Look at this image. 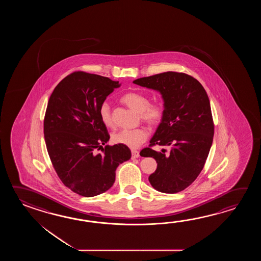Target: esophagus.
Masks as SVG:
<instances>
[{"mask_svg": "<svg viewBox=\"0 0 261 261\" xmlns=\"http://www.w3.org/2000/svg\"><path fill=\"white\" fill-rule=\"evenodd\" d=\"M139 155H140L139 151H137V150H132V156H133V159H136V158H138Z\"/></svg>", "mask_w": 261, "mask_h": 261, "instance_id": "1", "label": "esophagus"}]
</instances>
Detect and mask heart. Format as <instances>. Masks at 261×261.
<instances>
[{"label":"heart","instance_id":"b5f03b06","mask_svg":"<svg viewBox=\"0 0 261 261\" xmlns=\"http://www.w3.org/2000/svg\"><path fill=\"white\" fill-rule=\"evenodd\" d=\"M120 100L125 105L140 113L141 119L150 127H155L162 121L164 117V106L161 101L149 102V98L146 94L140 91H128L123 94ZM99 117L100 122L106 128L114 127L109 106L105 102L100 106ZM147 138V133L144 128L133 129H120L113 133L112 141L117 144H122L129 148H137Z\"/></svg>","mask_w":261,"mask_h":261}]
</instances>
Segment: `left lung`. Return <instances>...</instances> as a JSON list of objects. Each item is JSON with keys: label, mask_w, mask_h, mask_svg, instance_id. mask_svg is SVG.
I'll list each match as a JSON object with an SVG mask.
<instances>
[{"label": "left lung", "mask_w": 261, "mask_h": 261, "mask_svg": "<svg viewBox=\"0 0 261 261\" xmlns=\"http://www.w3.org/2000/svg\"><path fill=\"white\" fill-rule=\"evenodd\" d=\"M133 83L159 90L164 100L163 119L149 146L140 152L158 163L150 184L163 193L180 192L198 177L210 152L215 125L208 95L196 78L185 72H162ZM155 145L168 146L170 151L156 152Z\"/></svg>", "instance_id": "obj_1"}]
</instances>
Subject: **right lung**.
I'll list each match as a JSON object with an SVG mask.
<instances>
[{"mask_svg":"<svg viewBox=\"0 0 261 261\" xmlns=\"http://www.w3.org/2000/svg\"><path fill=\"white\" fill-rule=\"evenodd\" d=\"M119 86L118 81L78 71L63 78L50 96L44 118L46 149L62 184L76 194L106 192L115 183L117 166L132 156L122 144L102 147L110 135L99 109Z\"/></svg>","mask_w":261,"mask_h":261,"instance_id":"obj_1","label":"right lung"}]
</instances>
